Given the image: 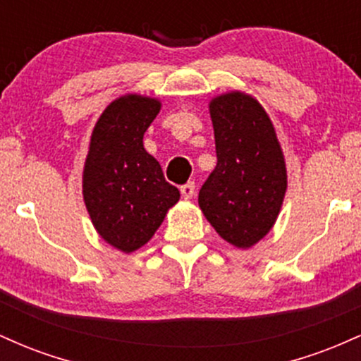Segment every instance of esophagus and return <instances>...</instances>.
<instances>
[{"mask_svg":"<svg viewBox=\"0 0 361 361\" xmlns=\"http://www.w3.org/2000/svg\"><path fill=\"white\" fill-rule=\"evenodd\" d=\"M180 192H181V197H183L185 200H190V198H193V195H195V183H193V181H188V183H185L180 188Z\"/></svg>","mask_w":361,"mask_h":361,"instance_id":"esophagus-1","label":"esophagus"}]
</instances>
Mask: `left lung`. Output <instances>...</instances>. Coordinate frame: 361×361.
<instances>
[{"label":"left lung","mask_w":361,"mask_h":361,"mask_svg":"<svg viewBox=\"0 0 361 361\" xmlns=\"http://www.w3.org/2000/svg\"><path fill=\"white\" fill-rule=\"evenodd\" d=\"M217 166L198 193V205L224 241L250 250L275 226L287 166L275 126L263 105L244 91L209 102Z\"/></svg>","instance_id":"1"}]
</instances>
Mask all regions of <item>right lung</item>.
Here are the masks:
<instances>
[{
    "label": "right lung",
    "instance_id": "1",
    "mask_svg": "<svg viewBox=\"0 0 361 361\" xmlns=\"http://www.w3.org/2000/svg\"><path fill=\"white\" fill-rule=\"evenodd\" d=\"M159 110L157 98L139 93L111 102L94 123L82 168V198L94 231L127 255L149 243L180 200L144 149V132Z\"/></svg>",
    "mask_w": 361,
    "mask_h": 361
}]
</instances>
